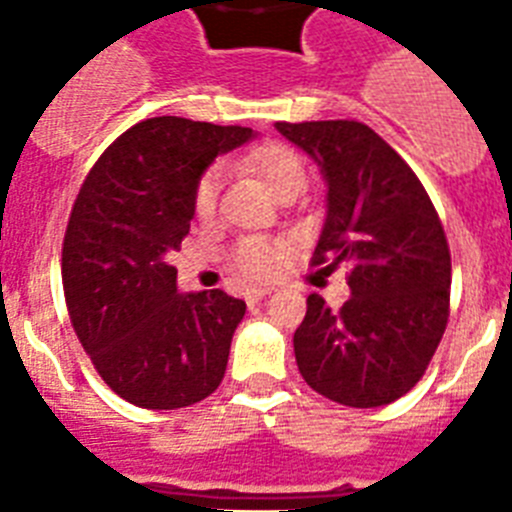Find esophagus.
<instances>
[{
    "mask_svg": "<svg viewBox=\"0 0 512 512\" xmlns=\"http://www.w3.org/2000/svg\"><path fill=\"white\" fill-rule=\"evenodd\" d=\"M271 295V289H255V292H249V305H255V303H260V300H265V297Z\"/></svg>",
    "mask_w": 512,
    "mask_h": 512,
    "instance_id": "1",
    "label": "esophagus"
}]
</instances>
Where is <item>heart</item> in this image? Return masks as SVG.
<instances>
[{
  "instance_id": "obj_1",
  "label": "heart",
  "mask_w": 512,
  "mask_h": 512,
  "mask_svg": "<svg viewBox=\"0 0 512 512\" xmlns=\"http://www.w3.org/2000/svg\"><path fill=\"white\" fill-rule=\"evenodd\" d=\"M249 164L255 167L263 180L273 188V193H279L284 185L303 183L305 185V167L300 162V156L295 151H289L284 146H263L257 148ZM223 188V170L220 167H209L204 175L199 177V183L193 188V212L199 217H212L217 207V196ZM281 247L273 241L265 239H247L241 241L236 249V265L241 273H247L252 279H263L271 276L279 268Z\"/></svg>"
}]
</instances>
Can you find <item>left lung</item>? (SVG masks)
Wrapping results in <instances>:
<instances>
[{"mask_svg": "<svg viewBox=\"0 0 512 512\" xmlns=\"http://www.w3.org/2000/svg\"><path fill=\"white\" fill-rule=\"evenodd\" d=\"M319 164L327 217L313 265H348L350 297H308L295 332L303 380L337 404L372 409L420 382L449 319L452 257L433 201L409 164L361 122H279Z\"/></svg>", "mask_w": 512, "mask_h": 512, "instance_id": "obj_1", "label": "left lung"}]
</instances>
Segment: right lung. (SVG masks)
<instances>
[{
  "mask_svg": "<svg viewBox=\"0 0 512 512\" xmlns=\"http://www.w3.org/2000/svg\"><path fill=\"white\" fill-rule=\"evenodd\" d=\"M252 138L249 127L154 116L106 148L76 196L63 239L68 316L130 404L183 409L223 382L247 303L223 289L180 292L167 255L191 231L204 170Z\"/></svg>",
  "mask_w": 512,
  "mask_h": 512,
  "instance_id": "1",
  "label": "right lung"
}]
</instances>
